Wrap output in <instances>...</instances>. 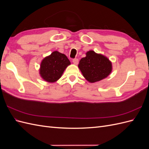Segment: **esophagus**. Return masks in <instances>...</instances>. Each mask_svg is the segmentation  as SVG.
Returning <instances> with one entry per match:
<instances>
[{
	"label": "esophagus",
	"mask_w": 149,
	"mask_h": 149,
	"mask_svg": "<svg viewBox=\"0 0 149 149\" xmlns=\"http://www.w3.org/2000/svg\"><path fill=\"white\" fill-rule=\"evenodd\" d=\"M78 61H79V60H78V59H77V58H75V59L73 60V63L76 65H77L78 64Z\"/></svg>",
	"instance_id": "34e87169"
}]
</instances>
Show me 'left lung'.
<instances>
[{"mask_svg":"<svg viewBox=\"0 0 149 149\" xmlns=\"http://www.w3.org/2000/svg\"><path fill=\"white\" fill-rule=\"evenodd\" d=\"M78 68L84 78L89 83H95L107 78L112 72V66L108 58L90 50L79 61Z\"/></svg>","mask_w":149,"mask_h":149,"instance_id":"8db88e82","label":"left lung"}]
</instances>
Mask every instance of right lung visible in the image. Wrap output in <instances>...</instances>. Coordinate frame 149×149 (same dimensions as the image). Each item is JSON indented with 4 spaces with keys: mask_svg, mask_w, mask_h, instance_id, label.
Here are the masks:
<instances>
[{
    "mask_svg": "<svg viewBox=\"0 0 149 149\" xmlns=\"http://www.w3.org/2000/svg\"><path fill=\"white\" fill-rule=\"evenodd\" d=\"M70 64V60L65 54L54 51L42 61L39 73L45 81L55 83L61 77L64 71Z\"/></svg>",
    "mask_w": 149,
    "mask_h": 149,
    "instance_id": "add662e5",
    "label": "right lung"
}]
</instances>
